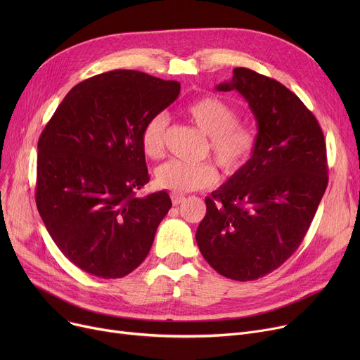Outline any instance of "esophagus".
Segmentation results:
<instances>
[{"instance_id": "obj_1", "label": "esophagus", "mask_w": 360, "mask_h": 360, "mask_svg": "<svg viewBox=\"0 0 360 360\" xmlns=\"http://www.w3.org/2000/svg\"><path fill=\"white\" fill-rule=\"evenodd\" d=\"M170 198H172V202L174 205H179L185 201V197L181 195V194H170Z\"/></svg>"}]
</instances>
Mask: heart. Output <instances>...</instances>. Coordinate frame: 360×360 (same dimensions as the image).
<instances>
[{"instance_id":"b5f03b06","label":"heart","mask_w":360,"mask_h":360,"mask_svg":"<svg viewBox=\"0 0 360 360\" xmlns=\"http://www.w3.org/2000/svg\"><path fill=\"white\" fill-rule=\"evenodd\" d=\"M204 134L209 136V150L224 175H235L251 160L257 148L255 129L238 121V112L217 96H202L184 109ZM167 117L156 113L143 125L141 148L150 159L162 156ZM217 170L209 163H185L169 160L156 169V184L172 194L205 190L217 182Z\"/></svg>"}]
</instances>
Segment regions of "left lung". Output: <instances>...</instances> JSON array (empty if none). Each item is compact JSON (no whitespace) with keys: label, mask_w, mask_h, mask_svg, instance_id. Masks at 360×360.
<instances>
[{"label":"left lung","mask_w":360,"mask_h":360,"mask_svg":"<svg viewBox=\"0 0 360 360\" xmlns=\"http://www.w3.org/2000/svg\"><path fill=\"white\" fill-rule=\"evenodd\" d=\"M219 91H239L258 124L251 160L212 197L195 239L221 276L250 281L278 269L304 240L328 184L327 147L314 113L293 91L235 68Z\"/></svg>","instance_id":"8db88e82"}]
</instances>
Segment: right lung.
Segmentation results:
<instances>
[{
	"label": "right lung",
	"mask_w": 360,
	"mask_h": 360,
	"mask_svg": "<svg viewBox=\"0 0 360 360\" xmlns=\"http://www.w3.org/2000/svg\"><path fill=\"white\" fill-rule=\"evenodd\" d=\"M181 84L113 70L74 86L37 143L36 205L60 251L80 270L120 278L147 257L172 207L148 182L143 125L174 103Z\"/></svg>",
	"instance_id": "add662e5"
}]
</instances>
